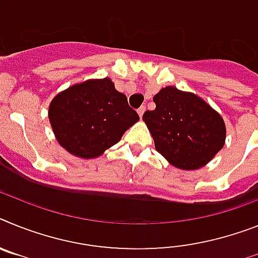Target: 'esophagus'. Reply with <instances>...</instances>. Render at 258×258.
I'll return each instance as SVG.
<instances>
[{"instance_id":"1","label":"esophagus","mask_w":258,"mask_h":258,"mask_svg":"<svg viewBox=\"0 0 258 258\" xmlns=\"http://www.w3.org/2000/svg\"><path fill=\"white\" fill-rule=\"evenodd\" d=\"M146 111V106H140L139 109H138V114H139L140 118H143V114Z\"/></svg>"}]
</instances>
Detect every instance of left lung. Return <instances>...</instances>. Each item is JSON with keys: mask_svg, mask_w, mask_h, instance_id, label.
I'll use <instances>...</instances> for the list:
<instances>
[{"mask_svg": "<svg viewBox=\"0 0 258 258\" xmlns=\"http://www.w3.org/2000/svg\"><path fill=\"white\" fill-rule=\"evenodd\" d=\"M156 109L143 120L155 148L170 165L197 170L207 165L226 143V123L219 112L199 96L176 86L162 88L155 97Z\"/></svg>", "mask_w": 258, "mask_h": 258, "instance_id": "8db88e82", "label": "left lung"}]
</instances>
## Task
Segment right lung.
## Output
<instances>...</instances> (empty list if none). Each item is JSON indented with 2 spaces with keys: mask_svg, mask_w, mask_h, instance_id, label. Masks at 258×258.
Returning <instances> with one entry per match:
<instances>
[{
  "mask_svg": "<svg viewBox=\"0 0 258 258\" xmlns=\"http://www.w3.org/2000/svg\"><path fill=\"white\" fill-rule=\"evenodd\" d=\"M48 119L60 146L80 159H96L122 139L139 115L109 79L79 82L56 94Z\"/></svg>",
  "mask_w": 258,
  "mask_h": 258,
  "instance_id": "1",
  "label": "right lung"
}]
</instances>
